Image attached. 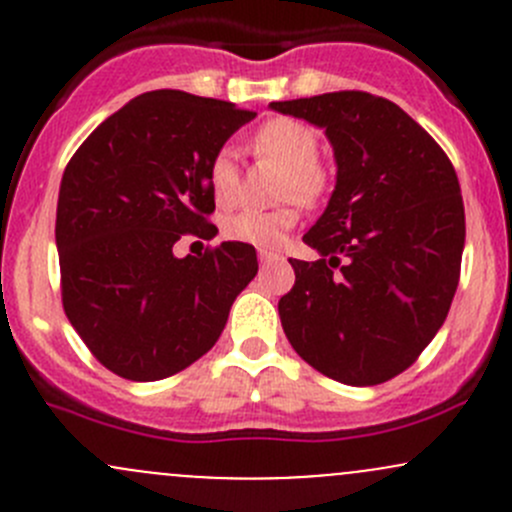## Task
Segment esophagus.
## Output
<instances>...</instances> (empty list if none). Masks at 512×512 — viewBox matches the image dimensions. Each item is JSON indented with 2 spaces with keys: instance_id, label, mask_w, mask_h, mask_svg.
<instances>
[{
  "instance_id": "1",
  "label": "esophagus",
  "mask_w": 512,
  "mask_h": 512,
  "mask_svg": "<svg viewBox=\"0 0 512 512\" xmlns=\"http://www.w3.org/2000/svg\"><path fill=\"white\" fill-rule=\"evenodd\" d=\"M257 257H260V265H270V262H280L282 255H277V252H270V250H260L257 252Z\"/></svg>"
}]
</instances>
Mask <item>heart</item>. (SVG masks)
I'll return each instance as SVG.
<instances>
[{
	"label": "heart",
	"instance_id": "1",
	"mask_svg": "<svg viewBox=\"0 0 512 512\" xmlns=\"http://www.w3.org/2000/svg\"><path fill=\"white\" fill-rule=\"evenodd\" d=\"M255 151L262 158L277 160L287 168L282 193L287 198L314 200L324 188L322 168L317 165L319 141L314 131L292 118L267 121L255 133ZM208 183L218 208H232L240 198V170H237L232 151L223 148L215 153L208 168ZM297 225V213L292 208L277 210H242L225 220L223 230L227 240L245 242L252 247H280Z\"/></svg>",
	"mask_w": 512,
	"mask_h": 512
}]
</instances>
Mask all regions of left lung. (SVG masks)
Returning a JSON list of instances; mask_svg holds the SVG:
<instances>
[{
	"label": "left lung",
	"mask_w": 512,
	"mask_h": 512,
	"mask_svg": "<svg viewBox=\"0 0 512 512\" xmlns=\"http://www.w3.org/2000/svg\"><path fill=\"white\" fill-rule=\"evenodd\" d=\"M270 108L324 128L337 163L332 198L302 237L319 260H289L282 329L329 379L384 384L414 364L451 309L466 245L456 170L381 96L337 91Z\"/></svg>",
	"instance_id": "8db88e82"
}]
</instances>
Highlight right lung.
Returning a JSON list of instances; mask_svg holds the SVG:
<instances>
[{"mask_svg":"<svg viewBox=\"0 0 512 512\" xmlns=\"http://www.w3.org/2000/svg\"><path fill=\"white\" fill-rule=\"evenodd\" d=\"M255 113L148 91L81 143L61 178L56 250L64 312L91 354L131 381L173 376L213 349L257 275L245 242L175 257L180 235H218L208 168Z\"/></svg>","mask_w":512,"mask_h":512,"instance_id":"1","label":"right lung"}]
</instances>
